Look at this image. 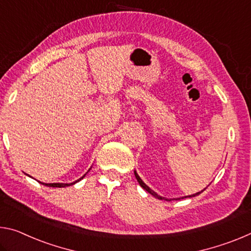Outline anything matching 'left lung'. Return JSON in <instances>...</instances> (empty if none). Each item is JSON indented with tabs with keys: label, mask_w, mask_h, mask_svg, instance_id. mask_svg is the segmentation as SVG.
I'll use <instances>...</instances> for the list:
<instances>
[{
	"label": "left lung",
	"mask_w": 251,
	"mask_h": 251,
	"mask_svg": "<svg viewBox=\"0 0 251 251\" xmlns=\"http://www.w3.org/2000/svg\"><path fill=\"white\" fill-rule=\"evenodd\" d=\"M134 173H135V176H136V178H137V181H138V183H140V185L142 186V188H143V189H144V190H146V191H147V192H149L150 194H152V196H153V197H155V198H156V199H158V200H165V201H171V200H168V199H164V198H162V197H160V196H157V194H156V193H155V192H154V191H152V190H151V189L149 188V186H147V185L145 184V183H144V182H143V181L141 180V177L137 176V173H136V172H134ZM202 191H203V190H202ZM202 191H201V192H202ZM201 192H198V193H196V194H192V196H189V197H190V198H192V197H196V196H198V194H200ZM185 198H188V197H185ZM182 199H183V198H182ZM176 200H180V199H176Z\"/></svg>",
	"instance_id": "left-lung-1"
}]
</instances>
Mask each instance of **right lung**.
Instances as JSON below:
<instances>
[{
  "label": "right lung",
  "instance_id": "obj_1",
  "mask_svg": "<svg viewBox=\"0 0 251 251\" xmlns=\"http://www.w3.org/2000/svg\"><path fill=\"white\" fill-rule=\"evenodd\" d=\"M82 177H85V176H83ZM81 177V178H82ZM81 178H79L78 181H80ZM78 181H75L74 183H70V184H67V183H49V184H47V183H42L43 185H48V186H51V188H65V186H69V185H73L75 184V183H77ZM41 183V182H40Z\"/></svg>",
  "mask_w": 251,
  "mask_h": 251
}]
</instances>
